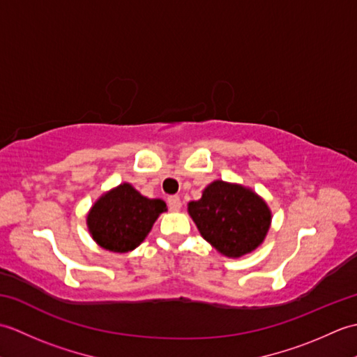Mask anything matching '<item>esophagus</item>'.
Returning <instances> with one entry per match:
<instances>
[{
	"label": "esophagus",
	"instance_id": "obj_1",
	"mask_svg": "<svg viewBox=\"0 0 357 357\" xmlns=\"http://www.w3.org/2000/svg\"><path fill=\"white\" fill-rule=\"evenodd\" d=\"M167 206H169L170 211H178L181 210L183 204H181L179 196H169V198H167Z\"/></svg>",
	"mask_w": 357,
	"mask_h": 357
}]
</instances>
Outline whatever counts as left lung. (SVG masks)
Listing matches in <instances>:
<instances>
[{
    "label": "left lung",
    "instance_id": "1",
    "mask_svg": "<svg viewBox=\"0 0 357 357\" xmlns=\"http://www.w3.org/2000/svg\"><path fill=\"white\" fill-rule=\"evenodd\" d=\"M188 213L201 236L227 257H241L259 247L271 224V211L261 196L239 184L213 181Z\"/></svg>",
    "mask_w": 357,
    "mask_h": 357
}]
</instances>
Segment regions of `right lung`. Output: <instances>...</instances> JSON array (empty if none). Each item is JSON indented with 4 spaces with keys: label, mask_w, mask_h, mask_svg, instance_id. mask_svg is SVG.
Wrapping results in <instances>:
<instances>
[{
    "label": "right lung",
    "mask_w": 357,
    "mask_h": 357,
    "mask_svg": "<svg viewBox=\"0 0 357 357\" xmlns=\"http://www.w3.org/2000/svg\"><path fill=\"white\" fill-rule=\"evenodd\" d=\"M165 210L162 199H149L124 183L93 204L87 215V227L98 245L109 252L127 253L147 238Z\"/></svg>",
    "instance_id": "1"
}]
</instances>
